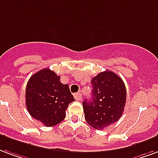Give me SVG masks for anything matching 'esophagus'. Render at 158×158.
Listing matches in <instances>:
<instances>
[{
  "mask_svg": "<svg viewBox=\"0 0 158 158\" xmlns=\"http://www.w3.org/2000/svg\"><path fill=\"white\" fill-rule=\"evenodd\" d=\"M74 98H75V99L77 100V101H80V100H81V94L80 93H75Z\"/></svg>",
  "mask_w": 158,
  "mask_h": 158,
  "instance_id": "esophagus-1",
  "label": "esophagus"
}]
</instances>
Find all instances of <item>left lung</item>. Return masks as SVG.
<instances>
[{
    "mask_svg": "<svg viewBox=\"0 0 158 158\" xmlns=\"http://www.w3.org/2000/svg\"><path fill=\"white\" fill-rule=\"evenodd\" d=\"M92 98L82 103L86 121L103 130L119 119L126 102V89L118 75L105 71L93 77Z\"/></svg>",
    "mask_w": 158,
    "mask_h": 158,
    "instance_id": "obj_1",
    "label": "left lung"
}]
</instances>
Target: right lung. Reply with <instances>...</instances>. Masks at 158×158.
Wrapping results in <instances>:
<instances>
[{
  "label": "right lung",
  "mask_w": 158,
  "mask_h": 158,
  "mask_svg": "<svg viewBox=\"0 0 158 158\" xmlns=\"http://www.w3.org/2000/svg\"><path fill=\"white\" fill-rule=\"evenodd\" d=\"M49 68L33 74L26 87V106L33 118L51 127L65 118L68 105L74 101L67 84Z\"/></svg>",
  "instance_id": "obj_1"
}]
</instances>
